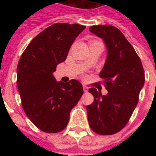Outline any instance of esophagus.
Returning <instances> with one entry per match:
<instances>
[{
	"instance_id": "obj_1",
	"label": "esophagus",
	"mask_w": 156,
	"mask_h": 156,
	"mask_svg": "<svg viewBox=\"0 0 156 156\" xmlns=\"http://www.w3.org/2000/svg\"><path fill=\"white\" fill-rule=\"evenodd\" d=\"M88 89H89V88H88L87 86H83V90H84V92H87Z\"/></svg>"
}]
</instances>
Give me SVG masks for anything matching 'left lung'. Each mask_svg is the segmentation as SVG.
<instances>
[{"label": "left lung", "instance_id": "obj_1", "mask_svg": "<svg viewBox=\"0 0 156 156\" xmlns=\"http://www.w3.org/2000/svg\"><path fill=\"white\" fill-rule=\"evenodd\" d=\"M89 30L106 45L107 57L100 77L108 94L89 89L94 102L87 106L88 122L95 133L114 134L125 127L135 109L145 74L140 58L119 29L99 25L90 27Z\"/></svg>", "mask_w": 156, "mask_h": 156}]
</instances>
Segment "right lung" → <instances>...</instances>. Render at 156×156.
Returning <instances> with one entry per match:
<instances>
[{
	"label": "right lung",
	"instance_id": "obj_1",
	"mask_svg": "<svg viewBox=\"0 0 156 156\" xmlns=\"http://www.w3.org/2000/svg\"><path fill=\"white\" fill-rule=\"evenodd\" d=\"M86 28L56 23L36 35L18 61L17 84L26 115L37 128L58 133L67 126L71 109L83 94L80 82H56V66L66 61L71 45Z\"/></svg>",
	"mask_w": 156,
	"mask_h": 156
}]
</instances>
